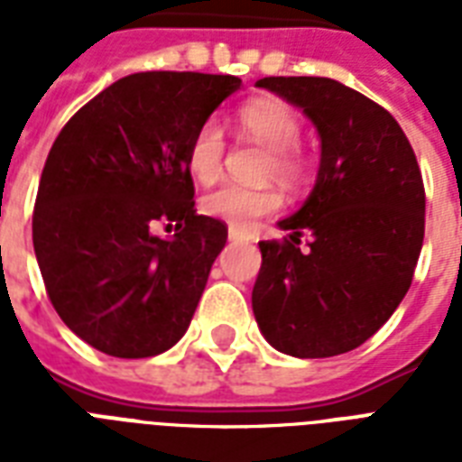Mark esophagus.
<instances>
[{
    "mask_svg": "<svg viewBox=\"0 0 462 462\" xmlns=\"http://www.w3.org/2000/svg\"><path fill=\"white\" fill-rule=\"evenodd\" d=\"M227 239H230V242H246V232H242V230H237V227H230V230H227Z\"/></svg>",
    "mask_w": 462,
    "mask_h": 462,
    "instance_id": "obj_1",
    "label": "esophagus"
}]
</instances>
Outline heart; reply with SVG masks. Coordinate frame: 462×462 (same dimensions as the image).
<instances>
[{"label": "heart", "instance_id": "1", "mask_svg": "<svg viewBox=\"0 0 462 462\" xmlns=\"http://www.w3.org/2000/svg\"><path fill=\"white\" fill-rule=\"evenodd\" d=\"M239 129L271 151V170L282 180H295L302 162L295 146L300 141V119L295 110L275 97H256L239 107ZM225 134L217 119H206L194 132L187 146V167L199 181H213L223 167ZM282 206V196L273 187H245L225 181L203 196L201 208L206 216L246 230L259 217L271 216Z\"/></svg>", "mask_w": 462, "mask_h": 462}]
</instances>
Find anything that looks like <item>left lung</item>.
Masks as SVG:
<instances>
[{"label": "left lung", "instance_id": "obj_1", "mask_svg": "<svg viewBox=\"0 0 462 462\" xmlns=\"http://www.w3.org/2000/svg\"><path fill=\"white\" fill-rule=\"evenodd\" d=\"M256 86L311 119L321 158L302 208L278 223L290 237L259 242L254 316L278 352L343 355L369 340L410 290L424 239L422 172L401 125L340 81L266 76Z\"/></svg>", "mask_w": 462, "mask_h": 462}]
</instances>
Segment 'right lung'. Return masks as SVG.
Instances as JSON below:
<instances>
[{
	"instance_id": "1",
	"label": "right lung",
	"mask_w": 462,
	"mask_h": 462,
	"mask_svg": "<svg viewBox=\"0 0 462 462\" xmlns=\"http://www.w3.org/2000/svg\"><path fill=\"white\" fill-rule=\"evenodd\" d=\"M237 76L141 71L119 79L61 129L40 177L32 246L50 302L112 357H153L187 333L227 242L199 216L187 146ZM158 224L172 238L154 235Z\"/></svg>"
}]
</instances>
